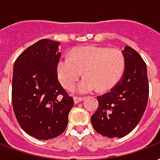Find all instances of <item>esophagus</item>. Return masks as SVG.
Returning <instances> with one entry per match:
<instances>
[{"label":"esophagus","mask_w":160,"mask_h":160,"mask_svg":"<svg viewBox=\"0 0 160 160\" xmlns=\"http://www.w3.org/2000/svg\"><path fill=\"white\" fill-rule=\"evenodd\" d=\"M82 100H83V98H81V97H74L73 98L74 103H78L79 102H82Z\"/></svg>","instance_id":"obj_1"}]
</instances>
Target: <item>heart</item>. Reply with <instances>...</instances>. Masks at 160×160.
I'll list each match as a JSON object with an SVG mask.
<instances>
[{
  "label": "heart",
  "instance_id": "b5f03b06",
  "mask_svg": "<svg viewBox=\"0 0 160 160\" xmlns=\"http://www.w3.org/2000/svg\"><path fill=\"white\" fill-rule=\"evenodd\" d=\"M125 61L122 52L117 48L103 47H81L63 56L57 63V74L66 89L76 84L82 72L85 78L73 89L84 94L94 91H107L118 83L123 72Z\"/></svg>",
  "mask_w": 160,
  "mask_h": 160
}]
</instances>
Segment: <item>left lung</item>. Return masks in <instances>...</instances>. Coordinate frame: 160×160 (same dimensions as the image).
<instances>
[{
    "label": "left lung",
    "instance_id": "8db88e82",
    "mask_svg": "<svg viewBox=\"0 0 160 160\" xmlns=\"http://www.w3.org/2000/svg\"><path fill=\"white\" fill-rule=\"evenodd\" d=\"M123 74L108 92L98 96V108L92 115L94 129L108 138H122L133 130L143 117L148 98L147 67L130 47L122 51Z\"/></svg>",
    "mask_w": 160,
    "mask_h": 160
}]
</instances>
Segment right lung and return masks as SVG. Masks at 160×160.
I'll use <instances>...</instances> for the list:
<instances>
[{"label": "right lung", "instance_id": "right-lung-1", "mask_svg": "<svg viewBox=\"0 0 160 160\" xmlns=\"http://www.w3.org/2000/svg\"><path fill=\"white\" fill-rule=\"evenodd\" d=\"M60 42L42 39L15 62L12 101L17 120L33 138L48 140L65 131L74 105L58 81L57 63Z\"/></svg>", "mask_w": 160, "mask_h": 160}]
</instances>
